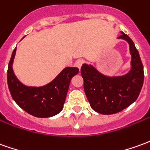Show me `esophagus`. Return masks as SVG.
I'll return each mask as SVG.
<instances>
[{"mask_svg":"<svg viewBox=\"0 0 150 150\" xmlns=\"http://www.w3.org/2000/svg\"><path fill=\"white\" fill-rule=\"evenodd\" d=\"M83 63V59H78V60L75 62V67H77L79 69H80L81 67H82Z\"/></svg>","mask_w":150,"mask_h":150,"instance_id":"esophagus-1","label":"esophagus"}]
</instances>
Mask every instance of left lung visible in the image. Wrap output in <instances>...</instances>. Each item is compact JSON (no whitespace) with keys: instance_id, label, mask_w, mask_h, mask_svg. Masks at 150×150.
<instances>
[{"instance_id":"1","label":"left lung","mask_w":150,"mask_h":150,"mask_svg":"<svg viewBox=\"0 0 150 150\" xmlns=\"http://www.w3.org/2000/svg\"><path fill=\"white\" fill-rule=\"evenodd\" d=\"M119 38L127 40L132 54V69L123 76L108 77L93 66L83 64L81 75L83 89L91 107L102 115L122 111L137 100L144 82V68L133 41L122 32Z\"/></svg>"}]
</instances>
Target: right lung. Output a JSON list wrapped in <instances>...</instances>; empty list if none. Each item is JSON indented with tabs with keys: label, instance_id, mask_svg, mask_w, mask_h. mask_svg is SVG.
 Returning a JSON list of instances; mask_svg holds the SVG:
<instances>
[{
	"label": "right lung",
	"instance_id": "add662e5",
	"mask_svg": "<svg viewBox=\"0 0 150 150\" xmlns=\"http://www.w3.org/2000/svg\"><path fill=\"white\" fill-rule=\"evenodd\" d=\"M13 50L7 71L8 87L13 100L23 110L38 118H48L60 113L63 108L71 78L78 74L77 67L65 68L52 82L42 87H28L16 78L13 64Z\"/></svg>",
	"mask_w": 150,
	"mask_h": 150
}]
</instances>
